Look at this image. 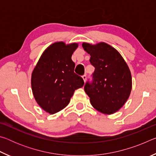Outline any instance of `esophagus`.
<instances>
[{
	"instance_id": "esophagus-1",
	"label": "esophagus",
	"mask_w": 156,
	"mask_h": 156,
	"mask_svg": "<svg viewBox=\"0 0 156 156\" xmlns=\"http://www.w3.org/2000/svg\"><path fill=\"white\" fill-rule=\"evenodd\" d=\"M82 77H83V80H84V83H85V81H86V80H87V76H86V75H83V76H82Z\"/></svg>"
}]
</instances>
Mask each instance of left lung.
<instances>
[{
  "instance_id": "1",
  "label": "left lung",
  "mask_w": 156,
  "mask_h": 156,
  "mask_svg": "<svg viewBox=\"0 0 156 156\" xmlns=\"http://www.w3.org/2000/svg\"><path fill=\"white\" fill-rule=\"evenodd\" d=\"M84 50L90 55L95 67L93 81L84 85V91L94 109L104 114L118 112L130 96L131 72L120 54L105 43L91 44L83 43Z\"/></svg>"
}]
</instances>
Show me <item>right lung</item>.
Returning <instances> with one entry per match:
<instances>
[{"instance_id":"1","label":"right lung","mask_w":156,"mask_h":156,"mask_svg":"<svg viewBox=\"0 0 156 156\" xmlns=\"http://www.w3.org/2000/svg\"><path fill=\"white\" fill-rule=\"evenodd\" d=\"M78 43L56 42L44 50L31 73L32 93L38 105L54 114L67 107L84 80L74 73L72 56Z\"/></svg>"}]
</instances>
